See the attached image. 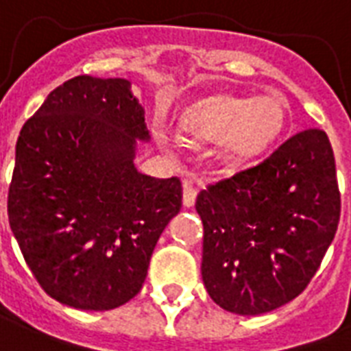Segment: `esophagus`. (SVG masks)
Listing matches in <instances>:
<instances>
[{
	"label": "esophagus",
	"instance_id": "esophagus-1",
	"mask_svg": "<svg viewBox=\"0 0 351 351\" xmlns=\"http://www.w3.org/2000/svg\"><path fill=\"white\" fill-rule=\"evenodd\" d=\"M195 200H197V186H195V182L186 178L184 180V206L191 208Z\"/></svg>",
	"mask_w": 351,
	"mask_h": 351
}]
</instances>
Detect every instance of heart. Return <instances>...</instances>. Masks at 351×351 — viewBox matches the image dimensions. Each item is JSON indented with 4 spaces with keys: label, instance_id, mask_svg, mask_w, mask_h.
<instances>
[{
    "label": "heart",
    "instance_id": "b5f03b06",
    "mask_svg": "<svg viewBox=\"0 0 351 351\" xmlns=\"http://www.w3.org/2000/svg\"><path fill=\"white\" fill-rule=\"evenodd\" d=\"M286 117V107L277 96L255 100L215 96L191 107L178 121V131L187 140L220 142L222 158L240 164L264 153L280 136Z\"/></svg>",
    "mask_w": 351,
    "mask_h": 351
}]
</instances>
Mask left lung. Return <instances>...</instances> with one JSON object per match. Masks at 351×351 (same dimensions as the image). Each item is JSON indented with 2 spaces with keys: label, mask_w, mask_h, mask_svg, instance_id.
Segmentation results:
<instances>
[{
  "label": "left lung",
  "mask_w": 351,
  "mask_h": 351,
  "mask_svg": "<svg viewBox=\"0 0 351 351\" xmlns=\"http://www.w3.org/2000/svg\"><path fill=\"white\" fill-rule=\"evenodd\" d=\"M202 278L237 315L299 297L321 266L341 217L332 143L321 129L288 138L264 162L198 193Z\"/></svg>",
  "instance_id": "left-lung-1"
}]
</instances>
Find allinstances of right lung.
Segmentation results:
<instances>
[{"mask_svg":"<svg viewBox=\"0 0 351 351\" xmlns=\"http://www.w3.org/2000/svg\"><path fill=\"white\" fill-rule=\"evenodd\" d=\"M143 107L123 78L76 76L25 121L8 187V224L47 295L106 311L142 289L182 184L134 167L149 142Z\"/></svg>","mask_w":351,"mask_h":351,"instance_id":"1","label":"right lung"}]
</instances>
